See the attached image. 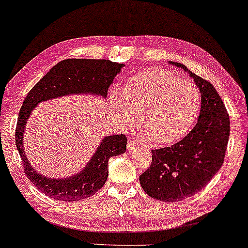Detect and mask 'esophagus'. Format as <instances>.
Segmentation results:
<instances>
[{"label":"esophagus","mask_w":248,"mask_h":248,"mask_svg":"<svg viewBox=\"0 0 248 248\" xmlns=\"http://www.w3.org/2000/svg\"><path fill=\"white\" fill-rule=\"evenodd\" d=\"M138 148V144H137V142H135L134 140H128L127 141V149L128 150H134V149H137Z\"/></svg>","instance_id":"obj_1"}]
</instances>
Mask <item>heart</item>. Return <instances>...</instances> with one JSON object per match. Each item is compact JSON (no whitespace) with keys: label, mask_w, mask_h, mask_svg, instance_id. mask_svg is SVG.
I'll return each mask as SVG.
<instances>
[{"label":"heart","mask_w":248,"mask_h":248,"mask_svg":"<svg viewBox=\"0 0 248 248\" xmlns=\"http://www.w3.org/2000/svg\"><path fill=\"white\" fill-rule=\"evenodd\" d=\"M115 114L125 126L141 117L143 138L155 144H169L191 130L201 108V93L170 71L150 69L138 73L123 94L111 93Z\"/></svg>","instance_id":"1"}]
</instances>
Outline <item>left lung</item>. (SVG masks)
<instances>
[{"label":"left lung","instance_id":"1","mask_svg":"<svg viewBox=\"0 0 248 248\" xmlns=\"http://www.w3.org/2000/svg\"><path fill=\"white\" fill-rule=\"evenodd\" d=\"M170 64L188 69L181 63ZM201 93V111L192 131L171 147L151 151L150 167L140 184L152 199L178 202L205 187L225 160L230 121L225 104L209 81L188 71Z\"/></svg>","mask_w":248,"mask_h":248}]
</instances>
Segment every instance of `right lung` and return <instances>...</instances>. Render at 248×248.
Listing matches in <instances>:
<instances>
[{
    "instance_id": "right-lung-1",
    "label": "right lung",
    "mask_w": 248,
    "mask_h": 248,
    "mask_svg": "<svg viewBox=\"0 0 248 248\" xmlns=\"http://www.w3.org/2000/svg\"><path fill=\"white\" fill-rule=\"evenodd\" d=\"M124 64L109 60L69 59L61 61L37 82L27 94L19 111L16 127V145L32 184L49 198L60 201H79L93 196L103 187L108 177V160L126 151L127 138L124 134L106 137L93 157L78 175L67 178H47L37 172L26 157L22 140L27 121L37 104L72 93H93L107 96L113 79Z\"/></svg>"
}]
</instances>
